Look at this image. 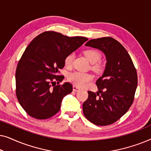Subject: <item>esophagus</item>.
<instances>
[{
  "label": "esophagus",
  "instance_id": "34e87169",
  "mask_svg": "<svg viewBox=\"0 0 151 151\" xmlns=\"http://www.w3.org/2000/svg\"><path fill=\"white\" fill-rule=\"evenodd\" d=\"M73 90L74 91H78L80 90V88L78 87V86H77L73 85Z\"/></svg>",
  "mask_w": 151,
  "mask_h": 151
}]
</instances>
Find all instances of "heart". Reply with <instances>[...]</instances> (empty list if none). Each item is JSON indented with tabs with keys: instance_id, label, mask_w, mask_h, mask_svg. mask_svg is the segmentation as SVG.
I'll return each instance as SVG.
<instances>
[{
	"instance_id": "1",
	"label": "heart",
	"mask_w": 151,
	"mask_h": 151,
	"mask_svg": "<svg viewBox=\"0 0 151 151\" xmlns=\"http://www.w3.org/2000/svg\"><path fill=\"white\" fill-rule=\"evenodd\" d=\"M84 54L85 55L86 58L91 63H93L92 68L96 71H100L102 68V65L99 60L102 58V54L96 49H88L84 51ZM74 55L73 53H70L67 55L65 58V65L66 67L71 68L73 65ZM68 80L71 83L75 84L77 86H84L88 82L92 81L93 79V76L89 73H84L81 71H73L70 73L68 75Z\"/></svg>"
}]
</instances>
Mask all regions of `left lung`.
<instances>
[{
    "mask_svg": "<svg viewBox=\"0 0 151 151\" xmlns=\"http://www.w3.org/2000/svg\"><path fill=\"white\" fill-rule=\"evenodd\" d=\"M85 45L102 51L107 63L104 74L96 82L98 92L88 91L87 100L82 104L83 113L94 124H111L133 104L137 86V71L128 51L111 37L92 39Z\"/></svg>",
    "mask_w": 151,
    "mask_h": 151,
    "instance_id": "1",
    "label": "left lung"
}]
</instances>
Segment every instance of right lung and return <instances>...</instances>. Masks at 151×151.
I'll return each instance as SVG.
<instances>
[{
  "instance_id": "right-lung-1",
  "label": "right lung",
  "mask_w": 151,
  "mask_h": 151,
  "mask_svg": "<svg viewBox=\"0 0 151 151\" xmlns=\"http://www.w3.org/2000/svg\"><path fill=\"white\" fill-rule=\"evenodd\" d=\"M87 40L85 37L47 31L29 43L16 71V97L29 115L45 119L60 111L62 100L73 86L69 82L60 84L64 76L59 75V70L65 66V57Z\"/></svg>"
}]
</instances>
